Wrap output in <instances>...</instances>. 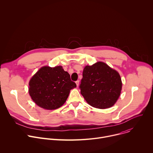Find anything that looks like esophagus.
Segmentation results:
<instances>
[{
    "mask_svg": "<svg viewBox=\"0 0 153 153\" xmlns=\"http://www.w3.org/2000/svg\"><path fill=\"white\" fill-rule=\"evenodd\" d=\"M76 85H77V86H78L79 85V80L76 81Z\"/></svg>",
    "mask_w": 153,
    "mask_h": 153,
    "instance_id": "obj_1",
    "label": "esophagus"
}]
</instances>
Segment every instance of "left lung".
<instances>
[{
    "instance_id": "obj_1",
    "label": "left lung",
    "mask_w": 153,
    "mask_h": 153,
    "mask_svg": "<svg viewBox=\"0 0 153 153\" xmlns=\"http://www.w3.org/2000/svg\"><path fill=\"white\" fill-rule=\"evenodd\" d=\"M79 88L81 94L91 106L105 109L114 105L122 90L121 78L116 70L99 62L86 66Z\"/></svg>"
}]
</instances>
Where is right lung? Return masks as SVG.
I'll use <instances>...</instances> for the list:
<instances>
[{"label": "right lung", "instance_id": "obj_1", "mask_svg": "<svg viewBox=\"0 0 153 153\" xmlns=\"http://www.w3.org/2000/svg\"><path fill=\"white\" fill-rule=\"evenodd\" d=\"M76 87L61 66L42 67L29 82V93L40 107L55 110L64 104L70 90Z\"/></svg>", "mask_w": 153, "mask_h": 153}]
</instances>
